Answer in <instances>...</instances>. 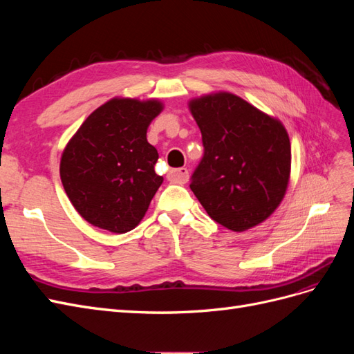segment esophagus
<instances>
[{
    "instance_id": "esophagus-1",
    "label": "esophagus",
    "mask_w": 354,
    "mask_h": 354,
    "mask_svg": "<svg viewBox=\"0 0 354 354\" xmlns=\"http://www.w3.org/2000/svg\"><path fill=\"white\" fill-rule=\"evenodd\" d=\"M169 180L173 183H178V185H185L187 183L189 180V169L187 168H176L169 171Z\"/></svg>"
}]
</instances>
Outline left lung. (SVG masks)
<instances>
[{"label": "left lung", "mask_w": 354, "mask_h": 354, "mask_svg": "<svg viewBox=\"0 0 354 354\" xmlns=\"http://www.w3.org/2000/svg\"><path fill=\"white\" fill-rule=\"evenodd\" d=\"M203 156L190 189L208 216L233 232L248 230L279 207L291 174L283 124L232 93L189 102Z\"/></svg>", "instance_id": "8db88e82"}]
</instances>
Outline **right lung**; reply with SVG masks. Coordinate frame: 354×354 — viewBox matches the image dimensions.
I'll return each instance as SVG.
<instances>
[{
    "label": "right lung",
    "mask_w": 354,
    "mask_h": 354,
    "mask_svg": "<svg viewBox=\"0 0 354 354\" xmlns=\"http://www.w3.org/2000/svg\"><path fill=\"white\" fill-rule=\"evenodd\" d=\"M159 100L115 97L95 109L66 145L60 178L80 216L95 227L127 233L142 221L164 177L147 142Z\"/></svg>",
    "instance_id": "right-lung-1"
}]
</instances>
